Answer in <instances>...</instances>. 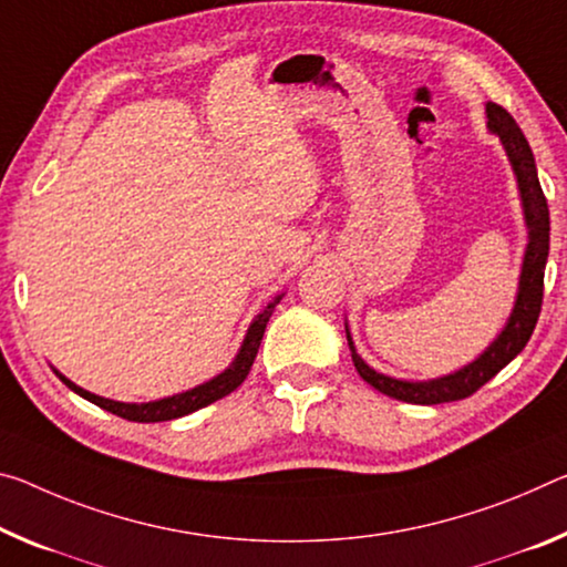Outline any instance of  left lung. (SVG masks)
<instances>
[{"mask_svg": "<svg viewBox=\"0 0 567 567\" xmlns=\"http://www.w3.org/2000/svg\"><path fill=\"white\" fill-rule=\"evenodd\" d=\"M487 128L492 133H497L502 146L507 151L512 171H515L517 176L519 199H523L527 224V247L523 259V272H519L515 308L509 312L507 326L502 328L499 336L492 340L489 348L484 350L477 361L460 368V371L442 375V379L431 381H401L373 371V368L355 353L353 338H350V330L346 326V338L350 346V355H353L355 371L361 373V379L365 383H371L375 391H381L385 396L396 401L434 406V403L460 401L472 396L474 391H480L484 383L492 381L512 358L523 353V348L527 346V340L537 326V318H540L545 265L547 251H550V212H547V199L543 194L540 178H537L535 156L533 151H529V143L523 136V131H519L515 118H512L502 105L487 103Z\"/></svg>", "mask_w": 567, "mask_h": 567, "instance_id": "8db88e82", "label": "left lung"}]
</instances>
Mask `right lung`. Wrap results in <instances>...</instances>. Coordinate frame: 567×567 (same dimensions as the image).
Segmentation results:
<instances>
[{
  "mask_svg": "<svg viewBox=\"0 0 567 567\" xmlns=\"http://www.w3.org/2000/svg\"><path fill=\"white\" fill-rule=\"evenodd\" d=\"M282 300V295H277L272 302H267V308L259 312V316L251 320V326L247 330L245 340H241V348L235 361L227 368V371L214 375L212 381H206L202 385H196L192 391H184V393H176V396H168V399H158V401H148V403H123V401H111V399H103V396H95V393H90L85 389H80L65 375H60V381L68 385L70 391H75L78 396H83L85 401L95 403V406H101L105 411L115 413V416L121 419H128V421H138V424H154V421H171V419H178V416H186V413L192 411H199L204 406H209V403L219 401L227 396L241 385V381L247 379L251 363H255L257 358V350L259 343H262V336H265V328L269 318H272V312L277 308V302Z\"/></svg>",
  "mask_w": 567,
  "mask_h": 567,
  "instance_id": "right-lung-1",
  "label": "right lung"
}]
</instances>
